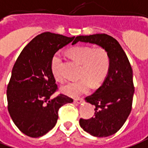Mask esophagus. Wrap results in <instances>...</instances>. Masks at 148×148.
<instances>
[{"mask_svg": "<svg viewBox=\"0 0 148 148\" xmlns=\"http://www.w3.org/2000/svg\"><path fill=\"white\" fill-rule=\"evenodd\" d=\"M74 103H77V104H80V103H82V102H83V99H79V98H78V99H74Z\"/></svg>", "mask_w": 148, "mask_h": 148, "instance_id": "1", "label": "esophagus"}]
</instances>
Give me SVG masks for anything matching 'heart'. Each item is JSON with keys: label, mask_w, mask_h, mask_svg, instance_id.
I'll list each match as a JSON object with an SVG mask.
<instances>
[{"label": "heart", "mask_w": 148, "mask_h": 148, "mask_svg": "<svg viewBox=\"0 0 148 148\" xmlns=\"http://www.w3.org/2000/svg\"><path fill=\"white\" fill-rule=\"evenodd\" d=\"M69 54L81 64V69L76 81H71L61 86V90L67 95L76 97L89 91L91 87L98 86L106 78L110 68V59L108 53L102 47L93 48L89 45H77L69 50ZM51 71L57 81L64 79L62 73V53L57 52L51 59Z\"/></svg>", "instance_id": "b5f03b06"}]
</instances>
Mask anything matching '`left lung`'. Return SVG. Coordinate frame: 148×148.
Listing matches in <instances>:
<instances>
[{"instance_id": "left-lung-1", "label": "left lung", "mask_w": 148, "mask_h": 148, "mask_svg": "<svg viewBox=\"0 0 148 148\" xmlns=\"http://www.w3.org/2000/svg\"><path fill=\"white\" fill-rule=\"evenodd\" d=\"M88 42L105 49L110 68L103 85L85 100L95 105V116L80 119L81 127L95 137H107L120 129L131 113L135 87L133 71L124 50L116 39L105 34L77 36L73 42Z\"/></svg>"}]
</instances>
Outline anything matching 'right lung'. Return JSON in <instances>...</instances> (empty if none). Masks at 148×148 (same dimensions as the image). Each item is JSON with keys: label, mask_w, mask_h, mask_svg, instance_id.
Instances as JSON below:
<instances>
[{"label": "right lung", "mask_w": 148, "mask_h": 148, "mask_svg": "<svg viewBox=\"0 0 148 148\" xmlns=\"http://www.w3.org/2000/svg\"><path fill=\"white\" fill-rule=\"evenodd\" d=\"M74 38L42 33L17 58L6 94L9 114L25 135L33 138L45 135L56 124L60 107L73 102L62 94L52 97L58 86L50 64L54 53Z\"/></svg>", "instance_id": "1"}]
</instances>
